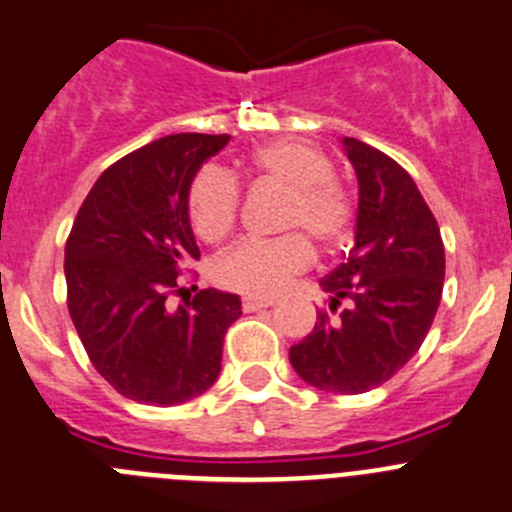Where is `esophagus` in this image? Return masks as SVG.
Returning <instances> with one entry per match:
<instances>
[{
    "instance_id": "1",
    "label": "esophagus",
    "mask_w": 512,
    "mask_h": 512,
    "mask_svg": "<svg viewBox=\"0 0 512 512\" xmlns=\"http://www.w3.org/2000/svg\"><path fill=\"white\" fill-rule=\"evenodd\" d=\"M270 305H275V298H255V295H247V298H242V308L250 313V310H260V308H270Z\"/></svg>"
}]
</instances>
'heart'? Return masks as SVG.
Segmentation results:
<instances>
[{"mask_svg":"<svg viewBox=\"0 0 512 512\" xmlns=\"http://www.w3.org/2000/svg\"><path fill=\"white\" fill-rule=\"evenodd\" d=\"M257 179L288 189L283 227L310 234L331 247L353 222L348 191L333 179V164L321 148L305 141H272L247 156ZM240 212V186L219 166H204L189 186V219L204 242L227 237ZM313 260L308 237L290 232L278 240H242L214 262L219 285L245 295H275Z\"/></svg>","mask_w":512,"mask_h":512,"instance_id":"obj_1","label":"heart"}]
</instances>
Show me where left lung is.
<instances>
[{
	"instance_id": "1",
	"label": "left lung",
	"mask_w": 512,
	"mask_h": 512,
	"mask_svg": "<svg viewBox=\"0 0 512 512\" xmlns=\"http://www.w3.org/2000/svg\"><path fill=\"white\" fill-rule=\"evenodd\" d=\"M358 179L356 245L321 280L328 310L290 348L305 384L364 394L389 381L419 351L444 285V245L412 176L379 148L343 138ZM344 308H340V303Z\"/></svg>"
}]
</instances>
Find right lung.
Instances as JSON below:
<instances>
[{"label":"right lung","instance_id":"right-lung-1","mask_svg":"<svg viewBox=\"0 0 512 512\" xmlns=\"http://www.w3.org/2000/svg\"><path fill=\"white\" fill-rule=\"evenodd\" d=\"M227 133H174L100 174L68 245V310L80 341L118 394L174 407L204 394L222 369L224 333L242 315L240 295L199 290L171 310L179 272L199 260L189 186Z\"/></svg>","mask_w":512,"mask_h":512}]
</instances>
